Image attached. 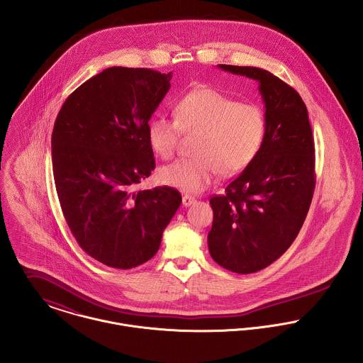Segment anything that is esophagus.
<instances>
[{
    "mask_svg": "<svg viewBox=\"0 0 363 363\" xmlns=\"http://www.w3.org/2000/svg\"><path fill=\"white\" fill-rule=\"evenodd\" d=\"M197 203V200L194 199V197H191V196H183V206L184 207H190V206H193V204H196Z\"/></svg>",
    "mask_w": 363,
    "mask_h": 363,
    "instance_id": "1",
    "label": "esophagus"
}]
</instances>
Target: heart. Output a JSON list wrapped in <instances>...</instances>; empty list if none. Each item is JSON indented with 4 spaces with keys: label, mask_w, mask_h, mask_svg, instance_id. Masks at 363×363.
Instances as JSON below:
<instances>
[{
    "label": "heart",
    "mask_w": 363,
    "mask_h": 363,
    "mask_svg": "<svg viewBox=\"0 0 363 363\" xmlns=\"http://www.w3.org/2000/svg\"><path fill=\"white\" fill-rule=\"evenodd\" d=\"M173 116L156 114L147 138L156 155H174L182 133L197 134L194 157L179 159L159 170L163 184L200 193L215 183L219 172L233 176L259 155L265 137V117L259 106L240 104L212 88H199L174 104Z\"/></svg>",
    "instance_id": "obj_1"
}]
</instances>
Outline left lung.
Returning a JSON list of instances; mask_svg holds the SVG:
<instances>
[{
  "label": "left lung",
  "mask_w": 363,
  "mask_h": 363,
  "mask_svg": "<svg viewBox=\"0 0 363 363\" xmlns=\"http://www.w3.org/2000/svg\"><path fill=\"white\" fill-rule=\"evenodd\" d=\"M219 68L259 82L267 130L259 155L209 200L208 249L220 267L252 274L279 259L306 219L315 186L314 141L306 104L292 86L257 67Z\"/></svg>",
  "instance_id": "obj_1"
}]
</instances>
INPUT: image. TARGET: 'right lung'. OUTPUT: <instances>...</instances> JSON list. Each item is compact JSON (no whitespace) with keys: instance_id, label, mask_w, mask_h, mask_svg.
<instances>
[{"instance_id":"right-lung-1","label":"right lung","mask_w":363,"mask_h":363,"mask_svg":"<svg viewBox=\"0 0 363 363\" xmlns=\"http://www.w3.org/2000/svg\"><path fill=\"white\" fill-rule=\"evenodd\" d=\"M172 72L110 67L77 88L52 128V174L64 218L81 249L107 267L152 259L182 204L173 187L134 191L155 169L147 125Z\"/></svg>"}]
</instances>
